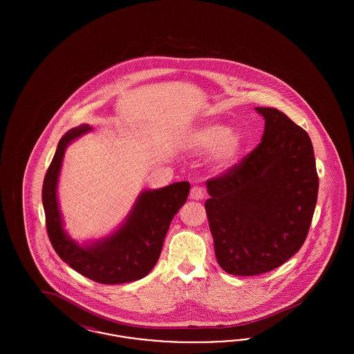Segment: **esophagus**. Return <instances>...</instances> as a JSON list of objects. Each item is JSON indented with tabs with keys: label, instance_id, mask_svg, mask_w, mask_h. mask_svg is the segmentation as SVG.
<instances>
[{
	"label": "esophagus",
	"instance_id": "obj_1",
	"mask_svg": "<svg viewBox=\"0 0 354 354\" xmlns=\"http://www.w3.org/2000/svg\"><path fill=\"white\" fill-rule=\"evenodd\" d=\"M189 198L194 199V201H202L203 198H204V189H203L201 185L192 187V189L189 192Z\"/></svg>",
	"mask_w": 354,
	"mask_h": 354
}]
</instances>
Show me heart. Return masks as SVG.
<instances>
[{"label":"heart","mask_w":354,"mask_h":354,"mask_svg":"<svg viewBox=\"0 0 354 354\" xmlns=\"http://www.w3.org/2000/svg\"><path fill=\"white\" fill-rule=\"evenodd\" d=\"M185 146L199 155L212 152V160L216 167L230 169L240 159L245 146V136L223 123H207L187 136Z\"/></svg>","instance_id":"b5f03b06"}]
</instances>
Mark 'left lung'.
I'll return each instance as SVG.
<instances>
[{"instance_id":"left-lung-1","label":"left lung","mask_w":354,"mask_h":354,"mask_svg":"<svg viewBox=\"0 0 354 354\" xmlns=\"http://www.w3.org/2000/svg\"><path fill=\"white\" fill-rule=\"evenodd\" d=\"M259 146L227 174L207 182L205 211L220 267L254 276L274 270L306 239L319 192L309 135L272 107Z\"/></svg>"}]
</instances>
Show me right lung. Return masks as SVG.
Instances as JSON below:
<instances>
[{
    "instance_id": "add662e5",
    "label": "right lung",
    "mask_w": 354,
    "mask_h": 354,
    "mask_svg": "<svg viewBox=\"0 0 354 354\" xmlns=\"http://www.w3.org/2000/svg\"><path fill=\"white\" fill-rule=\"evenodd\" d=\"M91 131L88 124L68 130L57 146L42 185L48 235L57 254L74 270L101 284H123L147 276L155 267L171 220L185 204L188 182L142 191L127 218L113 234L80 244L64 228L58 179L68 145Z\"/></svg>"
}]
</instances>
